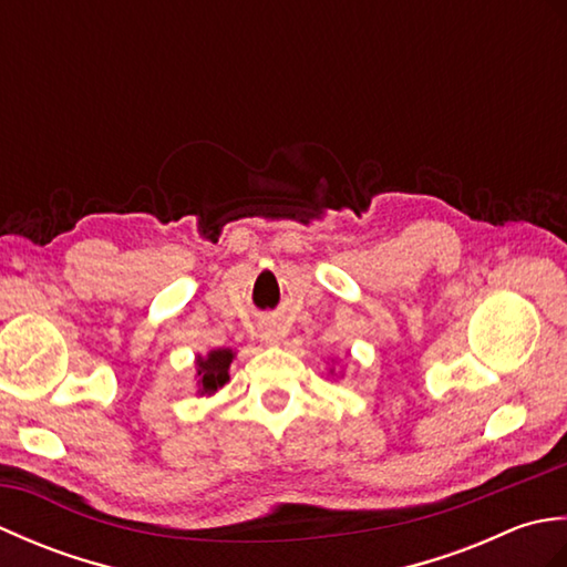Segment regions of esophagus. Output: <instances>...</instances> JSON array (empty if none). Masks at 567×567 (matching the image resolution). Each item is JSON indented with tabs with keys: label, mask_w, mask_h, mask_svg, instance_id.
<instances>
[{
	"label": "esophagus",
	"mask_w": 567,
	"mask_h": 567,
	"mask_svg": "<svg viewBox=\"0 0 567 567\" xmlns=\"http://www.w3.org/2000/svg\"><path fill=\"white\" fill-rule=\"evenodd\" d=\"M262 339L268 341V343H277V341H280V333L272 331V329H268V331H262Z\"/></svg>",
	"instance_id": "1"
}]
</instances>
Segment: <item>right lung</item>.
Returning a JSON list of instances; mask_svg holds the SVG:
<instances>
[{
    "label": "right lung",
    "instance_id": "add662e5",
    "mask_svg": "<svg viewBox=\"0 0 567 567\" xmlns=\"http://www.w3.org/2000/svg\"><path fill=\"white\" fill-rule=\"evenodd\" d=\"M234 353L226 351H212L207 358H197V378H199V394H212L224 388L228 380V365H231Z\"/></svg>",
    "mask_w": 567,
    "mask_h": 567
}]
</instances>
